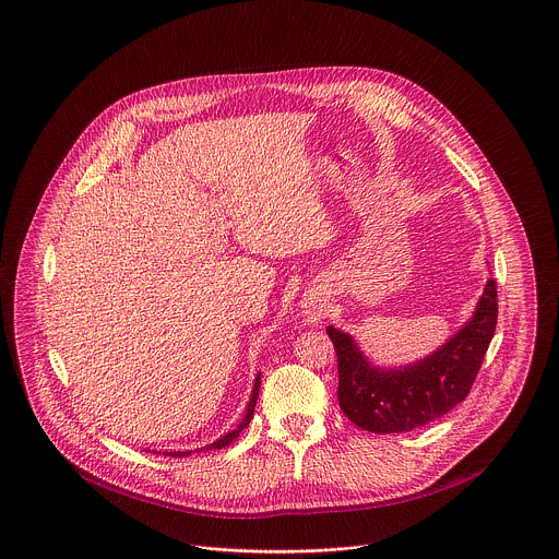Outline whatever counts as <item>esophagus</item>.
Listing matches in <instances>:
<instances>
[{"label": "esophagus", "instance_id": "esophagus-1", "mask_svg": "<svg viewBox=\"0 0 559 559\" xmlns=\"http://www.w3.org/2000/svg\"><path fill=\"white\" fill-rule=\"evenodd\" d=\"M305 313H307L309 322H318V320H320V316H322V309H320L318 305H313V307H309Z\"/></svg>", "mask_w": 559, "mask_h": 559}]
</instances>
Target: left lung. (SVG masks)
Here are the masks:
<instances>
[{
	"mask_svg": "<svg viewBox=\"0 0 559 559\" xmlns=\"http://www.w3.org/2000/svg\"><path fill=\"white\" fill-rule=\"evenodd\" d=\"M498 322V290L489 277L473 320L441 349L401 371L374 369L354 338L326 329L336 352L338 407L374 435L411 432L460 405L481 369Z\"/></svg>",
	"mask_w": 559,
	"mask_h": 559,
	"instance_id": "1",
	"label": "left lung"
}]
</instances>
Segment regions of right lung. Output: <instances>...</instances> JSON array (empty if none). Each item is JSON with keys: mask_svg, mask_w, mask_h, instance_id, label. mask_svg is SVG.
Returning <instances> with one entry per match:
<instances>
[{"mask_svg": "<svg viewBox=\"0 0 559 559\" xmlns=\"http://www.w3.org/2000/svg\"><path fill=\"white\" fill-rule=\"evenodd\" d=\"M259 390H261V374H259V377H257V381H254L252 399H250V405H248V411H246V417H243V421H241V424H239V426H237L233 432H228L226 437L218 439L216 443H212V445L207 447V449H223V447L230 445V443H233V441L239 437V432H241V430H243V428L250 424V419H252V415H254V407H257V401H259ZM188 453H190V451H178V453H176V451H169L167 455H171V457H174V455H176V457L180 455V457H182V455H188Z\"/></svg>", "mask_w": 559, "mask_h": 559, "instance_id": "1", "label": "right lung"}]
</instances>
